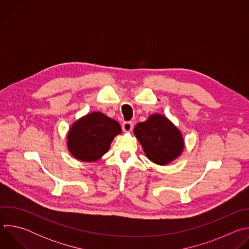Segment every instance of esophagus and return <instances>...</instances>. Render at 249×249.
<instances>
[{"label":"esophagus","instance_id":"obj_1","mask_svg":"<svg viewBox=\"0 0 249 249\" xmlns=\"http://www.w3.org/2000/svg\"><path fill=\"white\" fill-rule=\"evenodd\" d=\"M122 129H123V131L126 132V133L131 132L132 129H133V123H132V122H124V123L122 124Z\"/></svg>","mask_w":249,"mask_h":249}]
</instances>
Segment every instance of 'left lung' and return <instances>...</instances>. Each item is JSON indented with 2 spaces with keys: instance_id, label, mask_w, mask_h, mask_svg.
<instances>
[{
  "instance_id": "1",
  "label": "left lung",
  "mask_w": 249,
  "mask_h": 249,
  "mask_svg": "<svg viewBox=\"0 0 249 249\" xmlns=\"http://www.w3.org/2000/svg\"><path fill=\"white\" fill-rule=\"evenodd\" d=\"M134 135L146 157L159 165H166L178 158L184 149L182 133L167 117L155 113L138 123Z\"/></svg>"
}]
</instances>
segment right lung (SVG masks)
<instances>
[{
  "label": "right lung",
  "instance_id": "obj_1",
  "mask_svg": "<svg viewBox=\"0 0 249 249\" xmlns=\"http://www.w3.org/2000/svg\"><path fill=\"white\" fill-rule=\"evenodd\" d=\"M121 133L116 120L98 111L90 112L71 126L67 134V147L76 160L95 161L109 151L113 139Z\"/></svg>",
  "mask_w": 249,
  "mask_h": 249
}]
</instances>
